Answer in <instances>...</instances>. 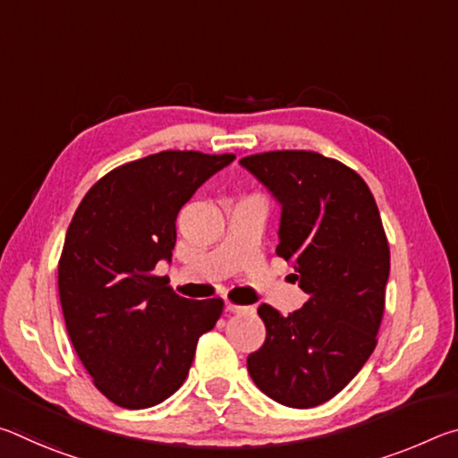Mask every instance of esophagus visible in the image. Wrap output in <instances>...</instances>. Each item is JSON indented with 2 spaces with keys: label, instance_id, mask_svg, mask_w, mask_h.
Returning a JSON list of instances; mask_svg holds the SVG:
<instances>
[{
  "label": "esophagus",
  "instance_id": "esophagus-1",
  "mask_svg": "<svg viewBox=\"0 0 458 458\" xmlns=\"http://www.w3.org/2000/svg\"><path fill=\"white\" fill-rule=\"evenodd\" d=\"M224 309H226V311L228 313H248V311H250V307H242V305H234V303H228V301H226V305H224Z\"/></svg>",
  "mask_w": 458,
  "mask_h": 458
}]
</instances>
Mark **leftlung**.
Returning <instances> with one entry per match:
<instances>
[{
    "instance_id": "8db88e82",
    "label": "left lung",
    "mask_w": 458,
    "mask_h": 458,
    "mask_svg": "<svg viewBox=\"0 0 458 458\" xmlns=\"http://www.w3.org/2000/svg\"><path fill=\"white\" fill-rule=\"evenodd\" d=\"M281 206L276 254L307 303L291 315L260 305L267 339L248 355L252 382L289 408L331 400L374 352L390 276V248L361 177L313 151L240 159Z\"/></svg>"
}]
</instances>
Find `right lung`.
<instances>
[{
	"instance_id": "obj_1",
	"label": "right lung",
	"mask_w": 458,
	"mask_h": 458,
	"mask_svg": "<svg viewBox=\"0 0 458 458\" xmlns=\"http://www.w3.org/2000/svg\"><path fill=\"white\" fill-rule=\"evenodd\" d=\"M234 155L161 151L97 182L68 226L58 262L66 329L95 386L117 406L167 400L188 377L220 299L190 301L155 276L172 262L182 208Z\"/></svg>"
}]
</instances>
